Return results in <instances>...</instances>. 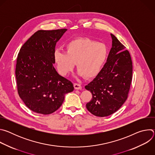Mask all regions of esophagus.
Listing matches in <instances>:
<instances>
[{"mask_svg":"<svg viewBox=\"0 0 155 155\" xmlns=\"http://www.w3.org/2000/svg\"><path fill=\"white\" fill-rule=\"evenodd\" d=\"M74 88L75 90H81V88H82V86L78 83H74Z\"/></svg>","mask_w":155,"mask_h":155,"instance_id":"1","label":"esophagus"}]
</instances>
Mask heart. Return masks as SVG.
<instances>
[{
	"mask_svg": "<svg viewBox=\"0 0 155 155\" xmlns=\"http://www.w3.org/2000/svg\"><path fill=\"white\" fill-rule=\"evenodd\" d=\"M65 49L66 52L56 50L54 54L55 64L62 75L71 72L76 63L78 76L93 78L99 72L108 56L105 43L87 38L69 41Z\"/></svg>",
	"mask_w": 155,
	"mask_h": 155,
	"instance_id": "1",
	"label": "heart"
}]
</instances>
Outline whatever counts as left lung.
<instances>
[{
  "mask_svg": "<svg viewBox=\"0 0 155 155\" xmlns=\"http://www.w3.org/2000/svg\"><path fill=\"white\" fill-rule=\"evenodd\" d=\"M110 35L112 44L106 63L95 78L85 86V89L93 95L91 101L86 105V108L100 117L113 114L123 105L132 81L130 54L114 35Z\"/></svg>",
  "mask_w": 155,
  "mask_h": 155,
  "instance_id": "1",
  "label": "left lung"
}]
</instances>
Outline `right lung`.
Listing matches in <instances>:
<instances>
[{"label":"right lung","instance_id":"right-lung-1","mask_svg":"<svg viewBox=\"0 0 155 155\" xmlns=\"http://www.w3.org/2000/svg\"><path fill=\"white\" fill-rule=\"evenodd\" d=\"M67 31H38L18 53L15 71L18 94L35 113L54 112L63 103L65 95L74 91L72 83L61 76L53 66L56 43Z\"/></svg>","mask_w":155,"mask_h":155}]
</instances>
